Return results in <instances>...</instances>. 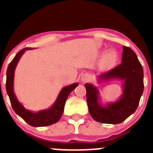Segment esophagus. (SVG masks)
Returning a JSON list of instances; mask_svg holds the SVG:
<instances>
[{"label":"esophagus","instance_id":"34e87169","mask_svg":"<svg viewBox=\"0 0 153 153\" xmlns=\"http://www.w3.org/2000/svg\"><path fill=\"white\" fill-rule=\"evenodd\" d=\"M89 79H90V78H89L88 75H84L83 77H82V81H83V82H87Z\"/></svg>","mask_w":153,"mask_h":153}]
</instances>
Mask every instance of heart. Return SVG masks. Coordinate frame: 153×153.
Segmentation results:
<instances>
[{
  "label": "heart",
  "mask_w": 153,
  "mask_h": 153,
  "mask_svg": "<svg viewBox=\"0 0 153 153\" xmlns=\"http://www.w3.org/2000/svg\"><path fill=\"white\" fill-rule=\"evenodd\" d=\"M105 61H106L107 64L112 65L114 63V58H113V56L111 54H107L105 56Z\"/></svg>",
  "instance_id": "obj_1"
}]
</instances>
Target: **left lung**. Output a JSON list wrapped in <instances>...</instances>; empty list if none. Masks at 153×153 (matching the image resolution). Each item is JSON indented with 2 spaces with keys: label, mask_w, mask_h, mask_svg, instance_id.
Segmentation results:
<instances>
[{
  "label": "left lung",
  "mask_w": 153,
  "mask_h": 153,
  "mask_svg": "<svg viewBox=\"0 0 153 153\" xmlns=\"http://www.w3.org/2000/svg\"><path fill=\"white\" fill-rule=\"evenodd\" d=\"M113 78L125 79L123 95L114 103L106 107L98 102V91L93 85L86 83V101L93 120L102 123L118 124L134 113L143 93V69L135 52L129 47H123L122 63L108 72L100 75V80Z\"/></svg>",
  "instance_id": "1"
}]
</instances>
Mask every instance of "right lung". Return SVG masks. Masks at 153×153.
<instances>
[{
  "label": "right lung",
  "instance_id": "add662e5",
  "mask_svg": "<svg viewBox=\"0 0 153 153\" xmlns=\"http://www.w3.org/2000/svg\"><path fill=\"white\" fill-rule=\"evenodd\" d=\"M29 48H24L21 51L17 53L12 61L9 63L7 70V79H6V90L13 109L17 115H19L23 120L32 126H46L55 123L59 121L62 117L64 109L65 102L67 97L70 95L72 90L78 86V83H74L72 85L67 86L60 91V94L56 99V102L51 108L39 113H33L27 109H24L16 98L13 90V76H14V70L18 63L19 60L24 52Z\"/></svg>",
  "mask_w": 153,
  "mask_h": 153
}]
</instances>
